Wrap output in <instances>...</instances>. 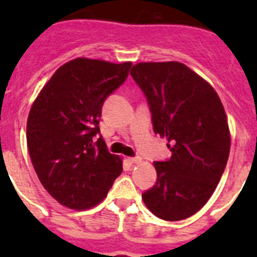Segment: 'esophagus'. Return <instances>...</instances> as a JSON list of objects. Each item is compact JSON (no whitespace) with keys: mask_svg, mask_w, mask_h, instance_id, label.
<instances>
[{"mask_svg":"<svg viewBox=\"0 0 257 257\" xmlns=\"http://www.w3.org/2000/svg\"><path fill=\"white\" fill-rule=\"evenodd\" d=\"M129 160H131V163H133V164H140L141 161H143V159H141L140 156H135V157H131Z\"/></svg>","mask_w":257,"mask_h":257,"instance_id":"esophagus-1","label":"esophagus"}]
</instances>
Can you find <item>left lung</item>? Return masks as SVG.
Returning <instances> with one entry per match:
<instances>
[{"instance_id":"left-lung-1","label":"left lung","mask_w":257,"mask_h":257,"mask_svg":"<svg viewBox=\"0 0 257 257\" xmlns=\"http://www.w3.org/2000/svg\"><path fill=\"white\" fill-rule=\"evenodd\" d=\"M131 76L147 98L153 132L172 151L153 163L156 184L143 200L160 219H187L209 200L227 165L231 136L224 106L215 89L181 62H140Z\"/></svg>"}]
</instances>
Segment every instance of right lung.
<instances>
[{"label": "right lung", "instance_id": "1", "mask_svg": "<svg viewBox=\"0 0 257 257\" xmlns=\"http://www.w3.org/2000/svg\"><path fill=\"white\" fill-rule=\"evenodd\" d=\"M132 62L76 58L58 68L32 105L26 125L30 160L46 191L72 209L98 204L122 172L100 135L105 100Z\"/></svg>", "mask_w": 257, "mask_h": 257}]
</instances>
